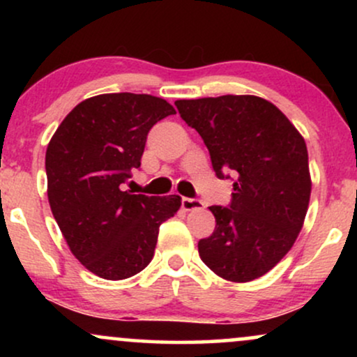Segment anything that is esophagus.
I'll use <instances>...</instances> for the list:
<instances>
[{"instance_id": "esophagus-1", "label": "esophagus", "mask_w": 357, "mask_h": 357, "mask_svg": "<svg viewBox=\"0 0 357 357\" xmlns=\"http://www.w3.org/2000/svg\"><path fill=\"white\" fill-rule=\"evenodd\" d=\"M181 206H183V210H186V211L203 210L204 203L202 202V199H196V198H183L181 199Z\"/></svg>"}]
</instances>
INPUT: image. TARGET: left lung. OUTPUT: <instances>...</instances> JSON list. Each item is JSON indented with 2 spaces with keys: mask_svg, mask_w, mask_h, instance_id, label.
Returning <instances> with one entry per match:
<instances>
[{
  "mask_svg": "<svg viewBox=\"0 0 357 357\" xmlns=\"http://www.w3.org/2000/svg\"><path fill=\"white\" fill-rule=\"evenodd\" d=\"M174 104L206 144L216 176L236 178L230 206H210L216 227L199 240V257L225 280H255L289 253L304 225L312 190L304 137L257 96Z\"/></svg>",
  "mask_w": 357,
  "mask_h": 357,
  "instance_id": "obj_1",
  "label": "left lung"
}]
</instances>
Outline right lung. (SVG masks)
Returning <instances> with one entry per match:
<instances>
[{"instance_id": "add662e5", "label": "right lung", "mask_w": 357, "mask_h": 357, "mask_svg": "<svg viewBox=\"0 0 357 357\" xmlns=\"http://www.w3.org/2000/svg\"><path fill=\"white\" fill-rule=\"evenodd\" d=\"M176 110L147 93H102L80 102L47 147V195L70 252L105 280H124L154 257L159 225L181 206L178 195L122 191L141 166L147 132Z\"/></svg>"}]
</instances>
